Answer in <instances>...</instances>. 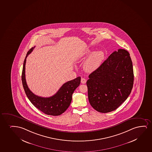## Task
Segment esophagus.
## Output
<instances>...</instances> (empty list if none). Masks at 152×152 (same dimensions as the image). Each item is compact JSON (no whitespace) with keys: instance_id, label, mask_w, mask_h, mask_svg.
I'll list each match as a JSON object with an SVG mask.
<instances>
[{"instance_id":"obj_1","label":"esophagus","mask_w":152,"mask_h":152,"mask_svg":"<svg viewBox=\"0 0 152 152\" xmlns=\"http://www.w3.org/2000/svg\"><path fill=\"white\" fill-rule=\"evenodd\" d=\"M81 83H83V84H85L86 83V80L84 78H81Z\"/></svg>"}]
</instances>
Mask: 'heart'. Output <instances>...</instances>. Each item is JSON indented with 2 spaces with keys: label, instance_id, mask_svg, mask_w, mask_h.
Returning a JSON list of instances; mask_svg holds the SVG:
<instances>
[{
  "label": "heart",
  "instance_id": "b5f03b06",
  "mask_svg": "<svg viewBox=\"0 0 152 152\" xmlns=\"http://www.w3.org/2000/svg\"><path fill=\"white\" fill-rule=\"evenodd\" d=\"M90 53V52L88 51ZM104 52L102 50L95 51L86 61L84 69L88 72H92L97 69L104 59Z\"/></svg>",
  "mask_w": 152,
  "mask_h": 152
}]
</instances>
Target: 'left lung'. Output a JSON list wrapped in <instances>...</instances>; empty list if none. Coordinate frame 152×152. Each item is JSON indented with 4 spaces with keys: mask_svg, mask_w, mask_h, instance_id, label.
Returning <instances> with one entry per match:
<instances>
[{
    "mask_svg": "<svg viewBox=\"0 0 152 152\" xmlns=\"http://www.w3.org/2000/svg\"><path fill=\"white\" fill-rule=\"evenodd\" d=\"M89 78L88 99L93 108L102 113L115 110L127 99L133 87L129 53L124 49L114 51Z\"/></svg>",
    "mask_w": 152,
    "mask_h": 152,
    "instance_id": "left-lung-1",
    "label": "left lung"
}]
</instances>
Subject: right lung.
I'll return each mask as SVG.
<instances>
[{
	"mask_svg": "<svg viewBox=\"0 0 152 152\" xmlns=\"http://www.w3.org/2000/svg\"><path fill=\"white\" fill-rule=\"evenodd\" d=\"M34 48L35 46L28 51L23 64L22 80L24 90L31 103L39 110L48 115H59L64 113L69 106L72 99V94L75 89L80 85L81 77H77L64 83L57 92L52 96L43 97L34 94L28 87L25 78L26 58Z\"/></svg>",
	"mask_w": 152,
	"mask_h": 152,
	"instance_id": "add662e5",
	"label": "right lung"
}]
</instances>
